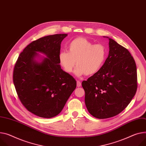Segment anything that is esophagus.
<instances>
[{"instance_id":"obj_1","label":"esophagus","mask_w":146,"mask_h":146,"mask_svg":"<svg viewBox=\"0 0 146 146\" xmlns=\"http://www.w3.org/2000/svg\"><path fill=\"white\" fill-rule=\"evenodd\" d=\"M81 86V82L79 81H77V86L78 87H80Z\"/></svg>"}]
</instances>
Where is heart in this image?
I'll use <instances>...</instances> for the list:
<instances>
[{"instance_id":"obj_1","label":"heart","mask_w":146,"mask_h":146,"mask_svg":"<svg viewBox=\"0 0 146 146\" xmlns=\"http://www.w3.org/2000/svg\"><path fill=\"white\" fill-rule=\"evenodd\" d=\"M106 58V50L102 44H94L84 37L73 40L68 45V51H61L58 60L65 72H72L75 64L76 75H91L101 68Z\"/></svg>"}]
</instances>
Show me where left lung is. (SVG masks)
<instances>
[{
  "mask_svg": "<svg viewBox=\"0 0 146 146\" xmlns=\"http://www.w3.org/2000/svg\"><path fill=\"white\" fill-rule=\"evenodd\" d=\"M107 38L109 51L104 64L82 82L86 108L98 119L119 114L130 104L137 88L136 65L131 54L113 39Z\"/></svg>",
  "mask_w": 146,
  "mask_h": 146,
  "instance_id": "1",
  "label": "left lung"
}]
</instances>
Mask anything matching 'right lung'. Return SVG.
I'll return each instance as SVG.
<instances>
[{
	"label": "right lung",
	"instance_id": "obj_1",
	"mask_svg": "<svg viewBox=\"0 0 146 146\" xmlns=\"http://www.w3.org/2000/svg\"><path fill=\"white\" fill-rule=\"evenodd\" d=\"M67 34L41 37L31 42L19 56L13 83L21 104L31 113L43 118L58 115L76 86V82L59 64L61 43ZM37 52L46 58L40 62Z\"/></svg>",
	"mask_w": 146,
	"mask_h": 146
}]
</instances>
